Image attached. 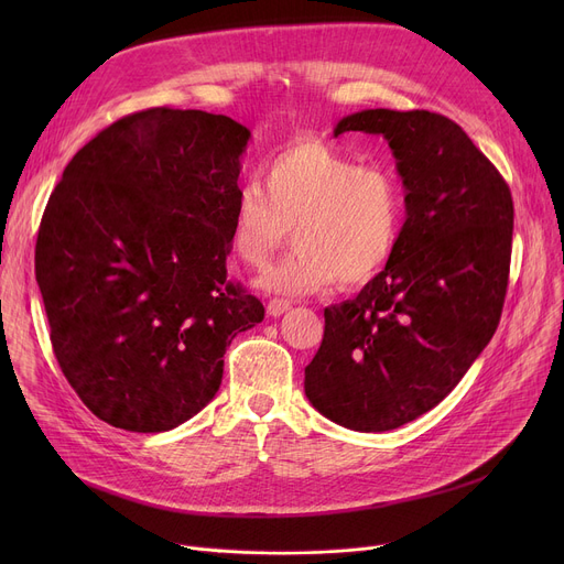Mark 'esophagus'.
Masks as SVG:
<instances>
[{
	"label": "esophagus",
	"instance_id": "obj_1",
	"mask_svg": "<svg viewBox=\"0 0 564 564\" xmlns=\"http://www.w3.org/2000/svg\"><path fill=\"white\" fill-rule=\"evenodd\" d=\"M288 308H290V302H285V300H272L270 304H267V315L279 317V315H283Z\"/></svg>",
	"mask_w": 564,
	"mask_h": 564
}]
</instances>
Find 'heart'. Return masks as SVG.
Here are the masks:
<instances>
[{
  "label": "heart",
  "instance_id": "1",
  "mask_svg": "<svg viewBox=\"0 0 564 564\" xmlns=\"http://www.w3.org/2000/svg\"><path fill=\"white\" fill-rule=\"evenodd\" d=\"M264 189H237L228 240L249 267H264L294 226V251L258 279L264 292L300 297L340 279L361 285L391 260L404 217L398 175L359 164L324 141H294L262 166Z\"/></svg>",
  "mask_w": 564,
  "mask_h": 564
}]
</instances>
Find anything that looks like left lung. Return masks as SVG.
I'll return each mask as SVG.
<instances>
[{"label": "left lung", "instance_id": "left-lung-1", "mask_svg": "<svg viewBox=\"0 0 564 564\" xmlns=\"http://www.w3.org/2000/svg\"><path fill=\"white\" fill-rule=\"evenodd\" d=\"M343 132L389 141L404 187L398 247L354 300L324 308L304 391L329 421L389 432L446 398L491 340L508 292V183L451 118L364 109Z\"/></svg>", "mask_w": 564, "mask_h": 564}]
</instances>
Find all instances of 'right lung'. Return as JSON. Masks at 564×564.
<instances>
[{
	"label": "right lung",
	"instance_id": "right-lung-1",
	"mask_svg": "<svg viewBox=\"0 0 564 564\" xmlns=\"http://www.w3.org/2000/svg\"><path fill=\"white\" fill-rule=\"evenodd\" d=\"M251 132L153 107L88 141L41 219L36 281L54 357L79 400L128 432H166L210 402L230 340L264 317L226 279Z\"/></svg>",
	"mask_w": 564,
	"mask_h": 564
}]
</instances>
